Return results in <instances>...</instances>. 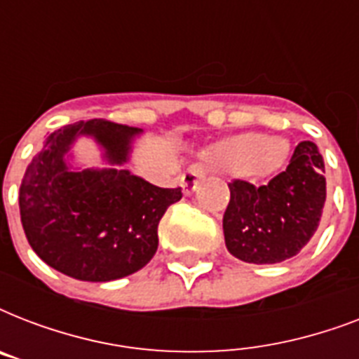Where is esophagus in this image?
Listing matches in <instances>:
<instances>
[{
    "label": "esophagus",
    "instance_id": "1",
    "mask_svg": "<svg viewBox=\"0 0 359 359\" xmlns=\"http://www.w3.org/2000/svg\"><path fill=\"white\" fill-rule=\"evenodd\" d=\"M205 175H207V171H205L203 165H191V168L186 171L184 177H182V188H184L186 196L194 194V190L199 186V182L205 179Z\"/></svg>",
    "mask_w": 359,
    "mask_h": 359
}]
</instances>
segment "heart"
<instances>
[{
  "instance_id": "heart-1",
  "label": "heart",
  "mask_w": 359,
  "mask_h": 359,
  "mask_svg": "<svg viewBox=\"0 0 359 359\" xmlns=\"http://www.w3.org/2000/svg\"><path fill=\"white\" fill-rule=\"evenodd\" d=\"M287 152L289 143L285 140H268L264 134L248 132L222 141L216 147L214 160L222 168L235 171L248 169L255 163L262 171H272L283 163Z\"/></svg>"
}]
</instances>
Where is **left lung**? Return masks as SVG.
I'll list each match as a JSON object with an SVG mask.
<instances>
[{
  "mask_svg": "<svg viewBox=\"0 0 359 359\" xmlns=\"http://www.w3.org/2000/svg\"><path fill=\"white\" fill-rule=\"evenodd\" d=\"M224 214L225 245L231 255L253 264L294 257L311 240L326 201L324 160L313 141H302L283 173L268 184H229Z\"/></svg>",
  "mask_w": 359,
  "mask_h": 359,
  "instance_id": "obj_1",
  "label": "left lung"
}]
</instances>
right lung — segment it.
Wrapping results in <instances>:
<instances>
[{
    "instance_id": "1",
    "label": "right lung",
    "mask_w": 359,
    "mask_h": 359,
    "mask_svg": "<svg viewBox=\"0 0 359 359\" xmlns=\"http://www.w3.org/2000/svg\"><path fill=\"white\" fill-rule=\"evenodd\" d=\"M143 130L104 119L55 130L25 169L20 218L27 242L48 266L80 281H114L137 272L158 250V224L180 188H158L123 165ZM95 140L110 163L74 168L72 145Z\"/></svg>"
}]
</instances>
